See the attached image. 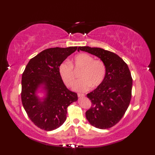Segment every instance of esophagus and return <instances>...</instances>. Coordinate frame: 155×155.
<instances>
[{
  "label": "esophagus",
  "instance_id": "obj_1",
  "mask_svg": "<svg viewBox=\"0 0 155 155\" xmlns=\"http://www.w3.org/2000/svg\"><path fill=\"white\" fill-rule=\"evenodd\" d=\"M78 97H85V95L83 94L78 93Z\"/></svg>",
  "mask_w": 155,
  "mask_h": 155
}]
</instances>
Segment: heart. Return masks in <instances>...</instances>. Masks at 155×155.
<instances>
[{
    "label": "heart",
    "mask_w": 155,
    "mask_h": 155,
    "mask_svg": "<svg viewBox=\"0 0 155 155\" xmlns=\"http://www.w3.org/2000/svg\"><path fill=\"white\" fill-rule=\"evenodd\" d=\"M72 64L75 68H83L79 77L81 79L77 81L73 89L78 92H84L90 88H96L103 83L106 67L103 61L94 60L92 56L81 53L75 56L72 60ZM58 71L64 83L68 87L74 84L75 75L72 65L68 61L62 62L59 66Z\"/></svg>",
    "instance_id": "heart-1"
}]
</instances>
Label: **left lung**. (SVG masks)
<instances>
[{
    "instance_id": "left-lung-1",
    "label": "left lung",
    "mask_w": 155,
    "mask_h": 155,
    "mask_svg": "<svg viewBox=\"0 0 155 155\" xmlns=\"http://www.w3.org/2000/svg\"><path fill=\"white\" fill-rule=\"evenodd\" d=\"M80 51L96 56L106 67L103 83L87 94L91 107L86 112V118L94 127L109 128L119 122L129 106L133 86L129 68L114 52L86 46L78 47Z\"/></svg>"
}]
</instances>
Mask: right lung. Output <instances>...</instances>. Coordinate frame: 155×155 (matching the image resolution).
I'll list each match as a JSON object with an SVG mask.
<instances>
[{
	"label": "right lung",
	"instance_id": "obj_1",
	"mask_svg": "<svg viewBox=\"0 0 155 155\" xmlns=\"http://www.w3.org/2000/svg\"><path fill=\"white\" fill-rule=\"evenodd\" d=\"M77 47L51 48L31 58L22 75V103L36 126L51 131L67 119V107L78 100L77 94L66 87L59 66ZM39 92L44 96L40 97Z\"/></svg>",
	"mask_w": 155,
	"mask_h": 155
}]
</instances>
